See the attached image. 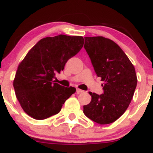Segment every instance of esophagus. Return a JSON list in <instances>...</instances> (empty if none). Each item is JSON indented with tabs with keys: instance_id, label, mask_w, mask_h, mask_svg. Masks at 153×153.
I'll list each match as a JSON object with an SVG mask.
<instances>
[{
	"instance_id": "obj_1",
	"label": "esophagus",
	"mask_w": 153,
	"mask_h": 153,
	"mask_svg": "<svg viewBox=\"0 0 153 153\" xmlns=\"http://www.w3.org/2000/svg\"><path fill=\"white\" fill-rule=\"evenodd\" d=\"M76 92L78 93V94H80V93H83V92H84V91L81 90V89L77 88V89H76Z\"/></svg>"
}]
</instances>
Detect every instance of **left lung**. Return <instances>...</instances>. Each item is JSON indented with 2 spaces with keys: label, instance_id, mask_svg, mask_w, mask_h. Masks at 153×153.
Here are the masks:
<instances>
[{
  "label": "left lung",
  "instance_id": "obj_1",
  "mask_svg": "<svg viewBox=\"0 0 153 153\" xmlns=\"http://www.w3.org/2000/svg\"><path fill=\"white\" fill-rule=\"evenodd\" d=\"M84 48L96 75L104 82L103 94L89 92L91 101L83 106V113L99 124H111L125 112L132 99L137 83L134 67L109 39L85 36Z\"/></svg>",
  "mask_w": 153,
  "mask_h": 153
}]
</instances>
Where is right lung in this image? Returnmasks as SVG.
Returning a JSON list of instances; mask_svg holds the SVG:
<instances>
[{
  "label": "right lung",
  "instance_id": "obj_1",
  "mask_svg": "<svg viewBox=\"0 0 153 153\" xmlns=\"http://www.w3.org/2000/svg\"><path fill=\"white\" fill-rule=\"evenodd\" d=\"M80 36L60 34L43 38L29 51L19 65L13 80L16 96L31 117L42 120L60 111L62 105L76 91L54 82L57 73L83 46Z\"/></svg>",
  "mask_w": 153,
  "mask_h": 153
}]
</instances>
